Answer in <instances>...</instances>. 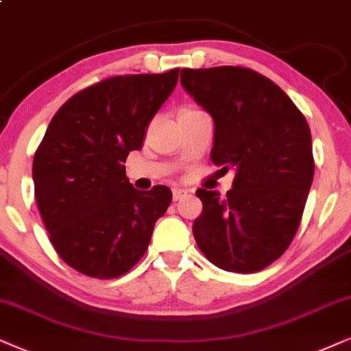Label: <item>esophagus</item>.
Listing matches in <instances>:
<instances>
[{"instance_id":"esophagus-1","label":"esophagus","mask_w":351,"mask_h":351,"mask_svg":"<svg viewBox=\"0 0 351 351\" xmlns=\"http://www.w3.org/2000/svg\"><path fill=\"white\" fill-rule=\"evenodd\" d=\"M186 194H188V191H186V189H181V188L173 189V201H175V202L181 201V199H183Z\"/></svg>"}]
</instances>
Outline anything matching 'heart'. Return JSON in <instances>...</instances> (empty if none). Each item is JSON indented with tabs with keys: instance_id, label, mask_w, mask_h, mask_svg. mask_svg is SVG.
<instances>
[{
	"instance_id": "heart-1",
	"label": "heart",
	"mask_w": 351,
	"mask_h": 351,
	"mask_svg": "<svg viewBox=\"0 0 351 351\" xmlns=\"http://www.w3.org/2000/svg\"><path fill=\"white\" fill-rule=\"evenodd\" d=\"M193 112H199V110H196V108H183V110H181V113H180V114H186V113H193Z\"/></svg>"
}]
</instances>
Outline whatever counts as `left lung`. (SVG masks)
I'll list each match as a JSON object with an SVG mask.
<instances>
[{
    "label": "left lung",
    "instance_id": "8db88e82",
    "mask_svg": "<svg viewBox=\"0 0 351 351\" xmlns=\"http://www.w3.org/2000/svg\"><path fill=\"white\" fill-rule=\"evenodd\" d=\"M181 86L214 119L212 162L237 171L225 199L196 191L199 250L228 272L263 270L300 227L314 176L308 121L277 84L247 68L181 69Z\"/></svg>",
    "mask_w": 351,
    "mask_h": 351
}]
</instances>
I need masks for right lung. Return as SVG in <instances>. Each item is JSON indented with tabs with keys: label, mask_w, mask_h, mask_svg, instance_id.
<instances>
[{
	"label": "right lung",
	"mask_w": 351,
	"mask_h": 351,
	"mask_svg": "<svg viewBox=\"0 0 351 351\" xmlns=\"http://www.w3.org/2000/svg\"><path fill=\"white\" fill-rule=\"evenodd\" d=\"M178 73L108 77L71 97L48 124L34 157L35 201L53 247L77 272L117 278L147 251L171 191L132 188L124 162L143 149Z\"/></svg>",
	"instance_id": "add662e5"
}]
</instances>
